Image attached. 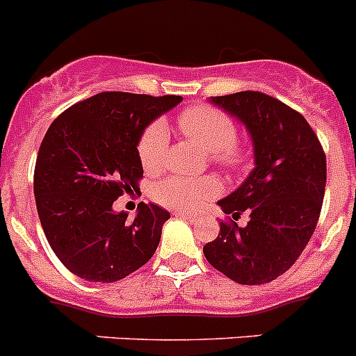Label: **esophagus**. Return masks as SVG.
Instances as JSON below:
<instances>
[{
	"label": "esophagus",
	"mask_w": 356,
	"mask_h": 356,
	"mask_svg": "<svg viewBox=\"0 0 356 356\" xmlns=\"http://www.w3.org/2000/svg\"><path fill=\"white\" fill-rule=\"evenodd\" d=\"M175 215H176V217L187 218V220H191V222H194V220H195V215L187 213V211H175Z\"/></svg>",
	"instance_id": "obj_1"
}]
</instances>
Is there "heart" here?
I'll return each mask as SVG.
<instances>
[{
  "instance_id": "1",
  "label": "heart",
  "mask_w": 356,
  "mask_h": 356,
  "mask_svg": "<svg viewBox=\"0 0 356 356\" xmlns=\"http://www.w3.org/2000/svg\"><path fill=\"white\" fill-rule=\"evenodd\" d=\"M178 129L185 138L204 149L208 161L227 172L240 171L249 162V153L238 145L236 123L229 114L208 104L187 107L178 116ZM169 134L164 122L155 120L143 130L138 141V156L143 168L155 172L164 165ZM218 192V184L211 176L185 178L168 176L152 188L156 203L178 210H194Z\"/></svg>"
}]
</instances>
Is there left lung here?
Listing matches in <instances>:
<instances>
[{"instance_id": "1", "label": "left lung", "mask_w": 356, "mask_h": 356, "mask_svg": "<svg viewBox=\"0 0 356 356\" xmlns=\"http://www.w3.org/2000/svg\"><path fill=\"white\" fill-rule=\"evenodd\" d=\"M236 116L254 143L256 168L233 194L218 201L224 213L213 242L203 247L213 268L238 284L256 286L288 272L311 240L327 185V156L307 120L261 91L211 97ZM245 211L247 227L234 220Z\"/></svg>"}]
</instances>
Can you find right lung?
Wrapping results in <instances>:
<instances>
[{
    "mask_svg": "<svg viewBox=\"0 0 356 356\" xmlns=\"http://www.w3.org/2000/svg\"><path fill=\"white\" fill-rule=\"evenodd\" d=\"M180 102L178 95L104 91L68 107L45 132L35 164V201L49 245L74 275L114 282L155 254L169 211L139 203L129 220L113 203L139 188L143 130Z\"/></svg>",
    "mask_w": 356,
    "mask_h": 356,
    "instance_id": "add662e5",
    "label": "right lung"
}]
</instances>
